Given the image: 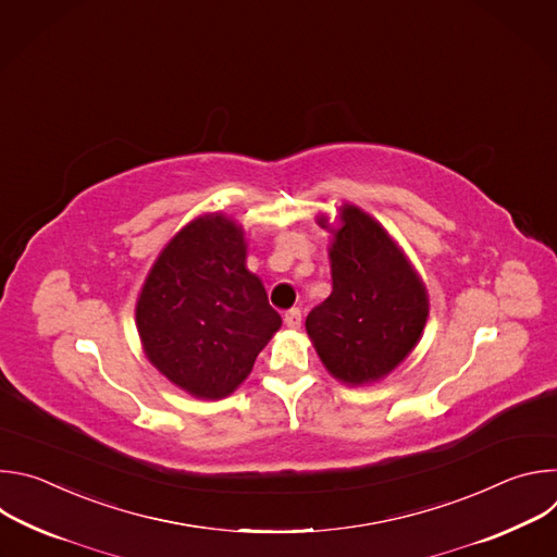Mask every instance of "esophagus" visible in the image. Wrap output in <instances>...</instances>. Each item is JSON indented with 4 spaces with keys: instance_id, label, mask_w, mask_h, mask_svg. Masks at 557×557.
Returning a JSON list of instances; mask_svg holds the SVG:
<instances>
[{
    "instance_id": "obj_1",
    "label": "esophagus",
    "mask_w": 557,
    "mask_h": 557,
    "mask_svg": "<svg viewBox=\"0 0 557 557\" xmlns=\"http://www.w3.org/2000/svg\"><path fill=\"white\" fill-rule=\"evenodd\" d=\"M284 324L288 329H299L301 326V310L299 308H290L286 314H284Z\"/></svg>"
}]
</instances>
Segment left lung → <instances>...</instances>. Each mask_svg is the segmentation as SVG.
<instances>
[{
    "label": "left lung",
    "mask_w": 557,
    "mask_h": 557,
    "mask_svg": "<svg viewBox=\"0 0 557 557\" xmlns=\"http://www.w3.org/2000/svg\"><path fill=\"white\" fill-rule=\"evenodd\" d=\"M329 247L333 293L306 317V333L326 370L346 385L387 376L421 342L430 297L423 280L389 233L346 202Z\"/></svg>",
    "instance_id": "1"
}]
</instances>
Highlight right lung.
<instances>
[{
	"label": "right lung",
	"mask_w": 557,
	"mask_h": 557,
	"mask_svg": "<svg viewBox=\"0 0 557 557\" xmlns=\"http://www.w3.org/2000/svg\"><path fill=\"white\" fill-rule=\"evenodd\" d=\"M262 280L247 269L245 231L224 213L185 224L156 258L136 301L151 366L196 399H224L280 331Z\"/></svg>",
	"instance_id": "1"
}]
</instances>
